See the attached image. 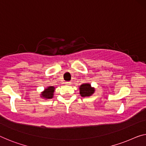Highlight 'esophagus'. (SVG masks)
Segmentation results:
<instances>
[{"label":"esophagus","mask_w":146,"mask_h":146,"mask_svg":"<svg viewBox=\"0 0 146 146\" xmlns=\"http://www.w3.org/2000/svg\"><path fill=\"white\" fill-rule=\"evenodd\" d=\"M65 84H66V85H68V86H69V85L71 84V82H67L65 83Z\"/></svg>","instance_id":"obj_1"}]
</instances>
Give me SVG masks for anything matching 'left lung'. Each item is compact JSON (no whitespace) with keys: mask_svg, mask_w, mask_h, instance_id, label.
Wrapping results in <instances>:
<instances>
[{"mask_svg":"<svg viewBox=\"0 0 146 146\" xmlns=\"http://www.w3.org/2000/svg\"><path fill=\"white\" fill-rule=\"evenodd\" d=\"M80 94L83 97L91 96L95 93V88L90 84H84L80 86Z\"/></svg>","mask_w":146,"mask_h":146,"instance_id":"8db88e82","label":"left lung"}]
</instances>
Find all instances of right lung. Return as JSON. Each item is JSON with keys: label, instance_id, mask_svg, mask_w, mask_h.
Here are the masks:
<instances>
[{"label": "right lung", "instance_id": "1", "mask_svg": "<svg viewBox=\"0 0 146 146\" xmlns=\"http://www.w3.org/2000/svg\"><path fill=\"white\" fill-rule=\"evenodd\" d=\"M55 87L53 86H50L44 89V91L41 93V97L49 99V98H52L53 95H54Z\"/></svg>", "mask_w": 146, "mask_h": 146}]
</instances>
